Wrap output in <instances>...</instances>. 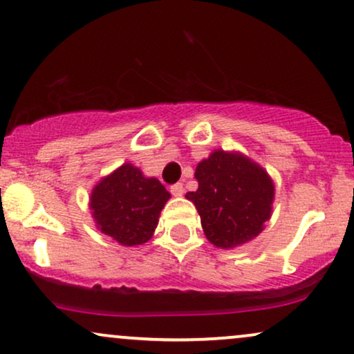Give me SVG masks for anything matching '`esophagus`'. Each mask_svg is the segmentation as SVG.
I'll return each mask as SVG.
<instances>
[{"label":"esophagus","instance_id":"esophagus-1","mask_svg":"<svg viewBox=\"0 0 354 354\" xmlns=\"http://www.w3.org/2000/svg\"><path fill=\"white\" fill-rule=\"evenodd\" d=\"M169 191H171L173 196H183V193H185V188H183L181 183H176V185H173L171 188H169Z\"/></svg>","mask_w":354,"mask_h":354}]
</instances>
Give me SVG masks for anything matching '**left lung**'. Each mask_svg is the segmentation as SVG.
Segmentation results:
<instances>
[{
    "mask_svg": "<svg viewBox=\"0 0 354 354\" xmlns=\"http://www.w3.org/2000/svg\"><path fill=\"white\" fill-rule=\"evenodd\" d=\"M198 189L186 193L206 238L234 248L258 236L271 216L274 186L261 166L238 153L214 151L196 166Z\"/></svg>",
    "mask_w": 354,
    "mask_h": 354,
    "instance_id": "1",
    "label": "left lung"
}]
</instances>
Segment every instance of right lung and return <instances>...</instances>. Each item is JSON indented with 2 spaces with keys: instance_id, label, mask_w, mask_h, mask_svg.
Returning <instances> with one entry per match:
<instances>
[{
  "instance_id": "right-lung-1",
  "label": "right lung",
  "mask_w": 354,
  "mask_h": 354,
  "mask_svg": "<svg viewBox=\"0 0 354 354\" xmlns=\"http://www.w3.org/2000/svg\"><path fill=\"white\" fill-rule=\"evenodd\" d=\"M169 193L156 178H145L133 165H123L101 180L91 193L96 226L120 245H143L151 238Z\"/></svg>"
}]
</instances>
